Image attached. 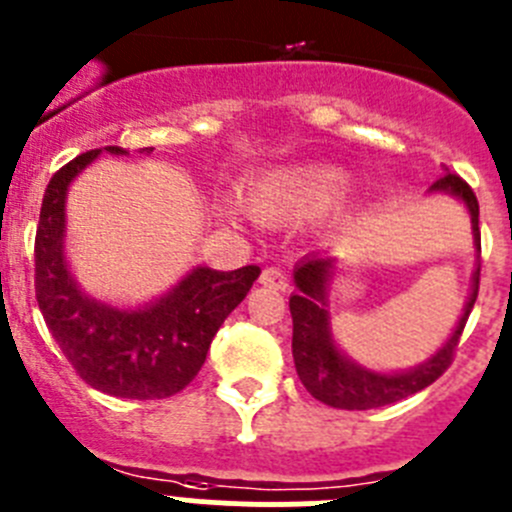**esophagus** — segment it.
Listing matches in <instances>:
<instances>
[{
  "label": "esophagus",
  "instance_id": "obj_1",
  "mask_svg": "<svg viewBox=\"0 0 512 512\" xmlns=\"http://www.w3.org/2000/svg\"><path fill=\"white\" fill-rule=\"evenodd\" d=\"M259 281L264 284V287L276 289V292H287V289H289L287 274H284V271H279V269H274V266H269V269L261 271Z\"/></svg>",
  "mask_w": 512,
  "mask_h": 512
}]
</instances>
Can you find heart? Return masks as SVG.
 Returning a JSON list of instances; mask_svg holds the SVG:
<instances>
[{"mask_svg":"<svg viewBox=\"0 0 512 512\" xmlns=\"http://www.w3.org/2000/svg\"><path fill=\"white\" fill-rule=\"evenodd\" d=\"M350 192V177L337 167H289L253 185L248 205L261 220H307L335 210Z\"/></svg>","mask_w":512,"mask_h":512,"instance_id":"1","label":"heart"}]
</instances>
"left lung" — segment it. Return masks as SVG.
Returning <instances> with one entry per match:
<instances>
[{"label": "left lung", "instance_id": "left-lung-1", "mask_svg": "<svg viewBox=\"0 0 512 512\" xmlns=\"http://www.w3.org/2000/svg\"><path fill=\"white\" fill-rule=\"evenodd\" d=\"M429 192H442V195L459 200L467 208L472 220L477 261H480V205H477L472 187L462 177L447 172L429 187ZM335 264L337 259L330 253H309L294 266V287H297V292L289 297L294 322L292 355L304 388L317 401L327 403L332 409L368 411L396 403L401 398L411 396V393H419L421 388L431 386L452 363V355L459 345V335H462L467 317L475 307L477 289H480V264L475 266V274H472L470 297L464 302L459 322L454 325L452 335L444 340L442 348L429 360L414 365V368L391 370V373L355 363L337 345L330 322V287L332 276H335Z\"/></svg>", "mask_w": 512, "mask_h": 512}]
</instances>
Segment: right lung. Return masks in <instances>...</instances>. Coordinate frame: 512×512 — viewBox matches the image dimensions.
<instances>
[{
  "instance_id": "1",
  "label": "right lung",
  "mask_w": 512,
  "mask_h": 512,
  "mask_svg": "<svg viewBox=\"0 0 512 512\" xmlns=\"http://www.w3.org/2000/svg\"><path fill=\"white\" fill-rule=\"evenodd\" d=\"M103 147L75 157L50 180L35 236V292L45 325L68 363L96 391L119 398H167L198 375L215 332L246 299L259 266L215 271L192 266L170 292L142 307H114L78 287L65 259V198ZM152 154V147H144Z\"/></svg>"
}]
</instances>
